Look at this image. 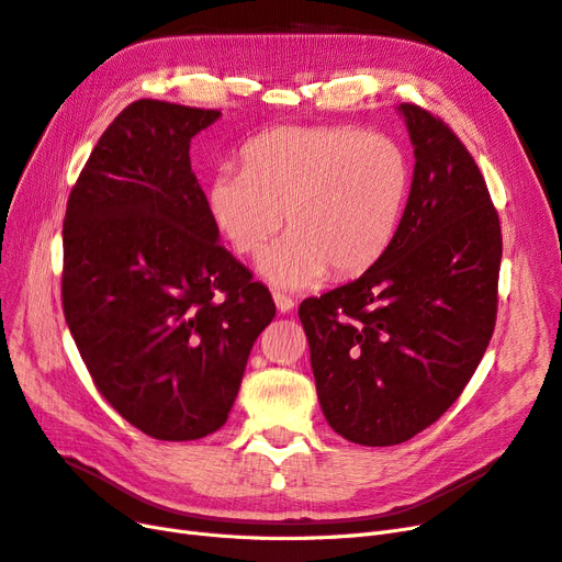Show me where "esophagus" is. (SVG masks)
I'll use <instances>...</instances> for the list:
<instances>
[{"label": "esophagus", "mask_w": 562, "mask_h": 562, "mask_svg": "<svg viewBox=\"0 0 562 562\" xmlns=\"http://www.w3.org/2000/svg\"><path fill=\"white\" fill-rule=\"evenodd\" d=\"M271 297H274V304H277V310H279L281 314H288V312L295 310V300H293V297H288V295H283V293H274Z\"/></svg>", "instance_id": "esophagus-1"}]
</instances>
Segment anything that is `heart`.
Segmentation results:
<instances>
[{
	"label": "heart",
	"instance_id": "obj_1",
	"mask_svg": "<svg viewBox=\"0 0 562 562\" xmlns=\"http://www.w3.org/2000/svg\"><path fill=\"white\" fill-rule=\"evenodd\" d=\"M411 187L403 149L347 126H285L246 145L244 168H220L209 211L229 246L252 258L283 227L260 269L283 288L353 277L394 239Z\"/></svg>",
	"mask_w": 562,
	"mask_h": 562
}]
</instances>
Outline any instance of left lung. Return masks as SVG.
I'll return each mask as SVG.
<instances>
[{
    "mask_svg": "<svg viewBox=\"0 0 562 562\" xmlns=\"http://www.w3.org/2000/svg\"><path fill=\"white\" fill-rule=\"evenodd\" d=\"M415 171L398 229L363 274L300 304L321 411L351 443L398 446L459 398L497 318L502 229L457 135L398 105Z\"/></svg>",
    "mask_w": 562,
    "mask_h": 562,
    "instance_id": "left-lung-1",
    "label": "left lung"
}]
</instances>
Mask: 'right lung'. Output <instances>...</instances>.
<instances>
[{"label": "right lung", "mask_w": 562, "mask_h": 562, "mask_svg": "<svg viewBox=\"0 0 562 562\" xmlns=\"http://www.w3.org/2000/svg\"><path fill=\"white\" fill-rule=\"evenodd\" d=\"M220 119L135 100L67 199L63 310L100 394L159 440L217 431L274 300L220 246L190 143Z\"/></svg>", "instance_id": "obj_1"}]
</instances>
